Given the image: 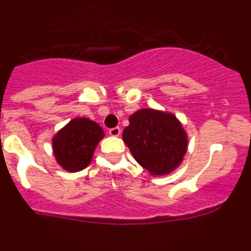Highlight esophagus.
Returning a JSON list of instances; mask_svg holds the SVG:
<instances>
[{"instance_id":"esophagus-1","label":"esophagus","mask_w":251,"mask_h":251,"mask_svg":"<svg viewBox=\"0 0 251 251\" xmlns=\"http://www.w3.org/2000/svg\"><path fill=\"white\" fill-rule=\"evenodd\" d=\"M109 134H110V136H113V137H118L119 134H121V128H119V127L110 128Z\"/></svg>"}]
</instances>
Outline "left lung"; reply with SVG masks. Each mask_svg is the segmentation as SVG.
<instances>
[{"label":"left lung","mask_w":251,"mask_h":251,"mask_svg":"<svg viewBox=\"0 0 251 251\" xmlns=\"http://www.w3.org/2000/svg\"><path fill=\"white\" fill-rule=\"evenodd\" d=\"M123 141L139 165L157 176L178 167L187 150V137L176 117L153 109L130 115Z\"/></svg>","instance_id":"1"}]
</instances>
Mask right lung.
<instances>
[{
  "instance_id": "obj_1",
  "label": "right lung",
  "mask_w": 251,
  "mask_h": 251,
  "mask_svg": "<svg viewBox=\"0 0 251 251\" xmlns=\"http://www.w3.org/2000/svg\"><path fill=\"white\" fill-rule=\"evenodd\" d=\"M103 137V129L95 122L73 119L52 139L57 163L69 172L83 170L90 163L93 152Z\"/></svg>"
}]
</instances>
